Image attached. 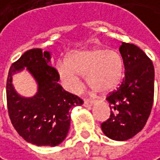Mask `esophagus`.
<instances>
[{
    "label": "esophagus",
    "mask_w": 160,
    "mask_h": 160,
    "mask_svg": "<svg viewBox=\"0 0 160 160\" xmlns=\"http://www.w3.org/2000/svg\"><path fill=\"white\" fill-rule=\"evenodd\" d=\"M95 101L93 100H85L84 101V102H83V105L85 106V107H87V108H90V107H92L93 104H94Z\"/></svg>",
    "instance_id": "obj_1"
}]
</instances>
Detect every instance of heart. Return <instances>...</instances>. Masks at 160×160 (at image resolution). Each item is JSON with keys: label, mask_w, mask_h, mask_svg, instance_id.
<instances>
[{"label": "heart", "mask_w": 160, "mask_h": 160, "mask_svg": "<svg viewBox=\"0 0 160 160\" xmlns=\"http://www.w3.org/2000/svg\"><path fill=\"white\" fill-rule=\"evenodd\" d=\"M61 83L71 93H79L82 87V77L94 91L106 93L114 90L121 82L123 63L121 55L104 48H82L72 52L68 61L57 64Z\"/></svg>", "instance_id": "b5f03b06"}]
</instances>
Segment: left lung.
<instances>
[{
    "label": "left lung",
    "mask_w": 160,
    "mask_h": 160,
    "mask_svg": "<svg viewBox=\"0 0 160 160\" xmlns=\"http://www.w3.org/2000/svg\"><path fill=\"white\" fill-rule=\"evenodd\" d=\"M119 51L124 65V78L118 89L106 98L110 118L102 123L103 134L115 141L135 137L147 123L154 100L155 71L152 61L138 47L122 43Z\"/></svg>",
    "instance_id": "8db88e82"
}]
</instances>
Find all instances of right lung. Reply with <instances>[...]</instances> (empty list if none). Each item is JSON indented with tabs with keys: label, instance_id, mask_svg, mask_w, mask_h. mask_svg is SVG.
<instances>
[{
	"label": "right lung",
	"instance_id": "add662e5",
	"mask_svg": "<svg viewBox=\"0 0 160 160\" xmlns=\"http://www.w3.org/2000/svg\"><path fill=\"white\" fill-rule=\"evenodd\" d=\"M24 68L38 84L37 93L32 97L19 95L12 83L13 75ZM58 80L49 51L30 49L11 67L6 84L8 112L13 127L26 142L56 147L65 140L70 126L69 110L83 102L64 91Z\"/></svg>",
	"mask_w": 160,
	"mask_h": 160
}]
</instances>
